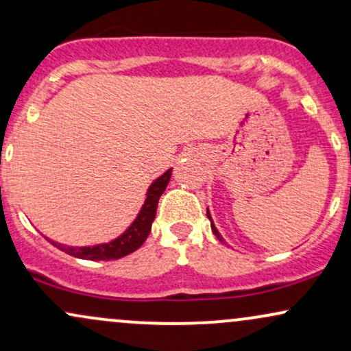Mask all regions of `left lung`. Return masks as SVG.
I'll return each instance as SVG.
<instances>
[{"instance_id":"8db88e82","label":"left lung","mask_w":351,"mask_h":351,"mask_svg":"<svg viewBox=\"0 0 351 351\" xmlns=\"http://www.w3.org/2000/svg\"><path fill=\"white\" fill-rule=\"evenodd\" d=\"M208 217H209V221H210V227H213V232H214V235H216V237L221 240V242H223L222 240V237H221V234H219V232L216 230V227H214V223H213V219H210V214H209V210H208Z\"/></svg>"}]
</instances>
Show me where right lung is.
Instances as JSON below:
<instances>
[{
    "label": "right lung",
    "instance_id": "1",
    "mask_svg": "<svg viewBox=\"0 0 351 351\" xmlns=\"http://www.w3.org/2000/svg\"><path fill=\"white\" fill-rule=\"evenodd\" d=\"M170 176H171V168L168 171H165L158 180H155L154 183H152L149 191H147L145 204L142 206L137 219H135L132 226H130L129 229L121 235V237L112 240V242L95 245V247L77 248V247H66V245L52 242V240L49 239L47 240L53 245V247L60 248L62 252L83 260H117V258H122V256L129 255V253L137 250V248L145 242V239L149 237L152 230V222H154L155 214H157L158 199L163 194L165 188H167L168 181H170Z\"/></svg>",
    "mask_w": 351,
    "mask_h": 351
}]
</instances>
